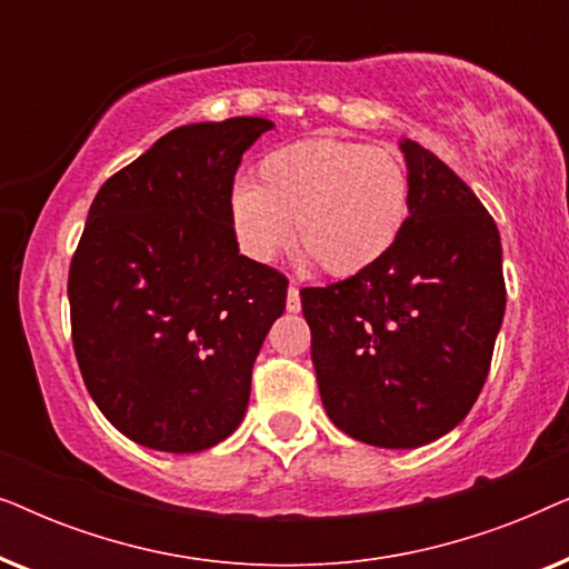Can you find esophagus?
Segmentation results:
<instances>
[{"instance_id":"34e87169","label":"esophagus","mask_w":569,"mask_h":569,"mask_svg":"<svg viewBox=\"0 0 569 569\" xmlns=\"http://www.w3.org/2000/svg\"><path fill=\"white\" fill-rule=\"evenodd\" d=\"M287 310H290V313H298V310H300L298 284H290V290H287Z\"/></svg>"}]
</instances>
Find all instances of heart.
<instances>
[{
	"mask_svg": "<svg viewBox=\"0 0 569 569\" xmlns=\"http://www.w3.org/2000/svg\"><path fill=\"white\" fill-rule=\"evenodd\" d=\"M411 183L391 152L308 139L269 152L256 183L230 189V228L248 259L271 263L295 240L323 274L347 279L383 261L409 222Z\"/></svg>",
	"mask_w": 569,
	"mask_h": 569,
	"instance_id": "obj_1",
	"label": "heart"
}]
</instances>
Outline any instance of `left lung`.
I'll list each match as a JSON object with an SVG mask.
<instances>
[{"mask_svg": "<svg viewBox=\"0 0 569 569\" xmlns=\"http://www.w3.org/2000/svg\"><path fill=\"white\" fill-rule=\"evenodd\" d=\"M409 222L362 274L300 290L326 415L376 448H419L477 401L505 316L500 232L440 158L399 142Z\"/></svg>", "mask_w": 569, "mask_h": 569, "instance_id": "1", "label": "left lung"}]
</instances>
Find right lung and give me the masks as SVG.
Listing matches in <instances>:
<instances>
[{
    "label": "right lung",
    "mask_w": 569,
    "mask_h": 569,
    "mask_svg": "<svg viewBox=\"0 0 569 569\" xmlns=\"http://www.w3.org/2000/svg\"><path fill=\"white\" fill-rule=\"evenodd\" d=\"M269 119L178 127L100 186L69 267L82 380L129 440L199 453L243 422L287 279L240 256L228 199Z\"/></svg>",
    "instance_id": "obj_1"
}]
</instances>
